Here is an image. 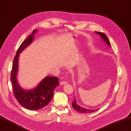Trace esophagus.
Listing matches in <instances>:
<instances>
[{"mask_svg": "<svg viewBox=\"0 0 131 131\" xmlns=\"http://www.w3.org/2000/svg\"><path fill=\"white\" fill-rule=\"evenodd\" d=\"M59 84H60L61 85H66V84H67V81H61L60 82H59Z\"/></svg>", "mask_w": 131, "mask_h": 131, "instance_id": "34e87169", "label": "esophagus"}]
</instances>
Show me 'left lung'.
I'll use <instances>...</instances> for the list:
<instances>
[{
  "label": "left lung",
  "mask_w": 131,
  "mask_h": 131,
  "mask_svg": "<svg viewBox=\"0 0 131 131\" xmlns=\"http://www.w3.org/2000/svg\"><path fill=\"white\" fill-rule=\"evenodd\" d=\"M96 33L100 35L102 39L107 44H108L109 46H111V45L110 43L109 40L108 38H107L106 35L104 34L103 33H101V32H98V31H96L95 32ZM72 106L73 107V108L77 111L78 113H84V114H88V113H93L96 112V111L97 110V109L96 110H93V109H86L85 108H82V107L80 106L79 105L77 104V102L75 98L74 99V101L72 102Z\"/></svg>",
  "instance_id": "8db88e82"
}]
</instances>
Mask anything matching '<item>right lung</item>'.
<instances>
[{
	"label": "right lung",
	"mask_w": 131,
	"mask_h": 131,
	"mask_svg": "<svg viewBox=\"0 0 131 131\" xmlns=\"http://www.w3.org/2000/svg\"><path fill=\"white\" fill-rule=\"evenodd\" d=\"M36 33L37 29H34L19 47L14 59L11 73L14 96L23 107L31 110L41 109L48 104L53 97L54 89L59 85L58 78L53 77H45L36 88L30 90L22 89L17 82L16 77L19 53L32 42L34 35Z\"/></svg>",
	"instance_id": "obj_1"
}]
</instances>
